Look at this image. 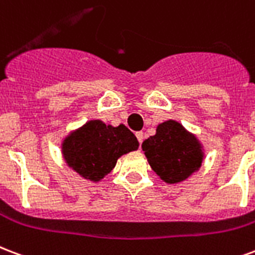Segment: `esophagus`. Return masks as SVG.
<instances>
[{
    "label": "esophagus",
    "instance_id": "obj_1",
    "mask_svg": "<svg viewBox=\"0 0 255 255\" xmlns=\"http://www.w3.org/2000/svg\"><path fill=\"white\" fill-rule=\"evenodd\" d=\"M136 137H137V140H139V143H143V140H144V135H143V132H136Z\"/></svg>",
    "mask_w": 255,
    "mask_h": 255
}]
</instances>
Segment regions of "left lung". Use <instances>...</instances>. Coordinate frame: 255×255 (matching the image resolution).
<instances>
[{"mask_svg": "<svg viewBox=\"0 0 255 255\" xmlns=\"http://www.w3.org/2000/svg\"><path fill=\"white\" fill-rule=\"evenodd\" d=\"M141 148L151 168L166 183L187 179L201 167L203 159L197 137L174 120L159 124L156 133L143 141Z\"/></svg>", "mask_w": 255, "mask_h": 255, "instance_id": "1", "label": "left lung"}]
</instances>
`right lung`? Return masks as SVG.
<instances>
[{
  "label": "right lung",
  "mask_w": 255,
  "mask_h": 255,
  "mask_svg": "<svg viewBox=\"0 0 255 255\" xmlns=\"http://www.w3.org/2000/svg\"><path fill=\"white\" fill-rule=\"evenodd\" d=\"M139 147L136 136L126 126H107L102 120H91L72 132L63 143L68 166L85 179L99 182L110 174L118 159Z\"/></svg>",
  "instance_id": "obj_1"
}]
</instances>
